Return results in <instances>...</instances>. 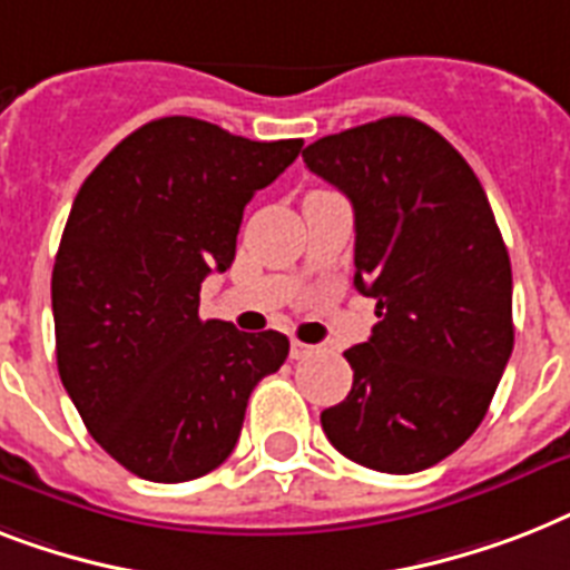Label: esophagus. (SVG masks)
Masks as SVG:
<instances>
[{
	"instance_id": "obj_1",
	"label": "esophagus",
	"mask_w": 570,
	"mask_h": 570,
	"mask_svg": "<svg viewBox=\"0 0 570 570\" xmlns=\"http://www.w3.org/2000/svg\"><path fill=\"white\" fill-rule=\"evenodd\" d=\"M316 351H318L316 345H307V342L293 340V345H289V357H293V360H307V357H313Z\"/></svg>"
}]
</instances>
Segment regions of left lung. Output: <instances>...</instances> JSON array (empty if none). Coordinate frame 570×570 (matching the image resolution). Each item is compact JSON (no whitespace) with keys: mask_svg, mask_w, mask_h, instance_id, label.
<instances>
[{"mask_svg":"<svg viewBox=\"0 0 570 570\" xmlns=\"http://www.w3.org/2000/svg\"><path fill=\"white\" fill-rule=\"evenodd\" d=\"M304 164L354 207V286L381 318L345 351L354 383L322 413L325 436L365 469H430L480 428L512 354V266L492 205L465 157L413 117L322 137Z\"/></svg>","mask_w":570,"mask_h":570,"instance_id":"8db88e82","label":"left lung"}]
</instances>
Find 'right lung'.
<instances>
[{
	"instance_id": "obj_1",
	"label": "right lung",
	"mask_w": 570,
	"mask_h": 570,
	"mask_svg": "<svg viewBox=\"0 0 570 570\" xmlns=\"http://www.w3.org/2000/svg\"><path fill=\"white\" fill-rule=\"evenodd\" d=\"M301 146L164 117L78 189L52 269L58 372L90 436L137 478L219 469L252 390L289 354L284 333L198 316V293L230 269L245 205Z\"/></svg>"
}]
</instances>
